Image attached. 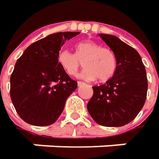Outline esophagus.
Here are the masks:
<instances>
[{
  "label": "esophagus",
  "mask_w": 159,
  "mask_h": 159,
  "mask_svg": "<svg viewBox=\"0 0 159 159\" xmlns=\"http://www.w3.org/2000/svg\"><path fill=\"white\" fill-rule=\"evenodd\" d=\"M84 84V82H81V81H78V86H79V87H80V86H81V85H83Z\"/></svg>",
  "instance_id": "esophagus-1"
}]
</instances>
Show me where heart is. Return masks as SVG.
I'll list each match as a JSON object with an SVG mask.
<instances>
[{
  "label": "heart",
  "instance_id": "heart-1",
  "mask_svg": "<svg viewBox=\"0 0 159 159\" xmlns=\"http://www.w3.org/2000/svg\"><path fill=\"white\" fill-rule=\"evenodd\" d=\"M58 62L66 73L74 76L82 63L85 69L80 77L86 80H92L98 78L100 81H105L112 78L116 70V56L115 52L99 44L86 40L76 44L75 54L67 50H61L58 53Z\"/></svg>",
  "mask_w": 159,
  "mask_h": 159
}]
</instances>
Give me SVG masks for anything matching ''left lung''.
Wrapping results in <instances>:
<instances>
[{"label": "left lung", "instance_id": "left-lung-1", "mask_svg": "<svg viewBox=\"0 0 159 159\" xmlns=\"http://www.w3.org/2000/svg\"><path fill=\"white\" fill-rule=\"evenodd\" d=\"M116 56L114 76L104 85L93 87L88 111L102 126L120 127L137 116L147 98L148 80L145 66L134 48L117 36L98 34Z\"/></svg>", "mask_w": 159, "mask_h": 159}]
</instances>
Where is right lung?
Instances as JSON below:
<instances>
[{"instance_id": "1", "label": "right lung", "mask_w": 159, "mask_h": 159, "mask_svg": "<svg viewBox=\"0 0 159 159\" xmlns=\"http://www.w3.org/2000/svg\"><path fill=\"white\" fill-rule=\"evenodd\" d=\"M80 32H57L30 44L11 76V98L26 123L47 126L57 121L65 102L75 91L72 80L58 62L61 47Z\"/></svg>"}]
</instances>
